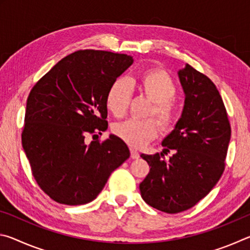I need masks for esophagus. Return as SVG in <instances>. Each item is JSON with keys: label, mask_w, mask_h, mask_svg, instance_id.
Here are the masks:
<instances>
[{"label": "esophagus", "mask_w": 250, "mask_h": 250, "mask_svg": "<svg viewBox=\"0 0 250 250\" xmlns=\"http://www.w3.org/2000/svg\"><path fill=\"white\" fill-rule=\"evenodd\" d=\"M130 152H131V158H132V159L137 160V159L140 158V154H139V152H138L137 150L131 149V150H130Z\"/></svg>", "instance_id": "obj_1"}]
</instances>
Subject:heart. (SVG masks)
<instances>
[{"label": "heart", "instance_id": "heart-1", "mask_svg": "<svg viewBox=\"0 0 250 250\" xmlns=\"http://www.w3.org/2000/svg\"><path fill=\"white\" fill-rule=\"evenodd\" d=\"M139 89L152 101L149 116L158 119L161 128L170 130L175 125V108L172 99L176 95V86L171 76L160 68L142 71L139 76ZM132 96V87L125 77L115 79L105 95V107L117 118L128 111ZM113 132L133 147L143 146L156 137L158 125L153 119H129L113 125Z\"/></svg>", "mask_w": 250, "mask_h": 250}]
</instances>
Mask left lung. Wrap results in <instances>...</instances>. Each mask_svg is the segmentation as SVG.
<instances>
[{
    "instance_id": "left-lung-1",
    "label": "left lung",
    "mask_w": 250,
    "mask_h": 250,
    "mask_svg": "<svg viewBox=\"0 0 250 250\" xmlns=\"http://www.w3.org/2000/svg\"><path fill=\"white\" fill-rule=\"evenodd\" d=\"M185 94L182 116L162 141L165 154H141L151 167L140 183L146 204L168 214L191 208L204 198L221 179L230 140L226 108L214 83L192 66L179 70Z\"/></svg>"
}]
</instances>
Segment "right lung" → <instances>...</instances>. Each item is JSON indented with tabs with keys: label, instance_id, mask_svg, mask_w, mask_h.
Listing matches in <instances>:
<instances>
[{
	"label": "right lung",
	"instance_id": "obj_1",
	"mask_svg": "<svg viewBox=\"0 0 250 250\" xmlns=\"http://www.w3.org/2000/svg\"><path fill=\"white\" fill-rule=\"evenodd\" d=\"M132 62L125 54L78 50L59 61L29 92L22 146L34 179L59 204L94 201L130 156L115 134L90 145L84 138L107 130L105 95Z\"/></svg>",
	"mask_w": 250,
	"mask_h": 250
}]
</instances>
